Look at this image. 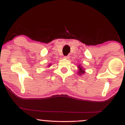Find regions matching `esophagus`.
<instances>
[{"label": "esophagus", "instance_id": "obj_1", "mask_svg": "<svg viewBox=\"0 0 125 125\" xmlns=\"http://www.w3.org/2000/svg\"><path fill=\"white\" fill-rule=\"evenodd\" d=\"M64 58L66 59H68L69 58V56H64Z\"/></svg>", "mask_w": 125, "mask_h": 125}]
</instances>
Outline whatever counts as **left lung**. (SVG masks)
<instances>
[{
	"instance_id": "left-lung-1",
	"label": "left lung",
	"mask_w": 125,
	"mask_h": 125,
	"mask_svg": "<svg viewBox=\"0 0 125 125\" xmlns=\"http://www.w3.org/2000/svg\"><path fill=\"white\" fill-rule=\"evenodd\" d=\"M78 69H79V71H78V74H80V75H82V74H84V73H85V72H84V69H83L82 67H81V65H78Z\"/></svg>"
}]
</instances>
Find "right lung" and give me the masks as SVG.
<instances>
[{
  "label": "right lung",
  "instance_id": "obj_1",
  "mask_svg": "<svg viewBox=\"0 0 125 125\" xmlns=\"http://www.w3.org/2000/svg\"><path fill=\"white\" fill-rule=\"evenodd\" d=\"M49 66H51V64H49Z\"/></svg>",
  "mask_w": 125,
  "mask_h": 125
}]
</instances>
